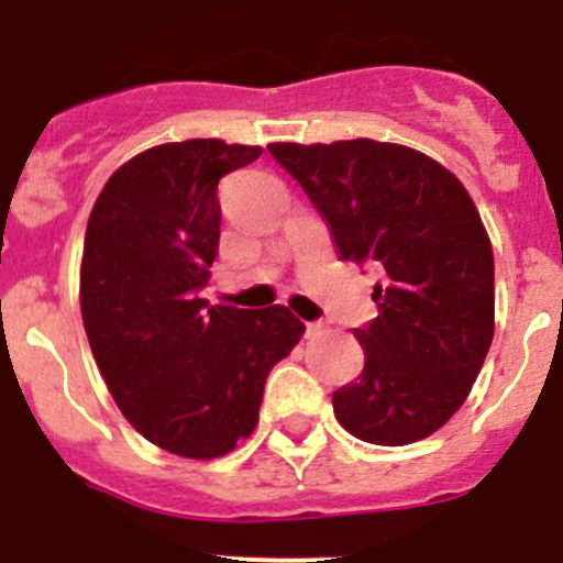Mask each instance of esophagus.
I'll return each mask as SVG.
<instances>
[{
    "mask_svg": "<svg viewBox=\"0 0 563 563\" xmlns=\"http://www.w3.org/2000/svg\"><path fill=\"white\" fill-rule=\"evenodd\" d=\"M321 332H324V324H321V321H308V324H305V335L308 338L321 335Z\"/></svg>",
    "mask_w": 563,
    "mask_h": 563,
    "instance_id": "1",
    "label": "esophagus"
}]
</instances>
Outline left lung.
<instances>
[{
    "instance_id": "left-lung-1",
    "label": "left lung",
    "mask_w": 563,
    "mask_h": 563,
    "mask_svg": "<svg viewBox=\"0 0 563 563\" xmlns=\"http://www.w3.org/2000/svg\"><path fill=\"white\" fill-rule=\"evenodd\" d=\"M343 261L379 272L376 319L354 330L363 374L332 393L335 418L374 445L438 432L465 404L495 332L493 244L454 173L376 140L272 143Z\"/></svg>"
}]
</instances>
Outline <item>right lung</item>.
Masks as SVG:
<instances>
[{
    "label": "right lung",
    "instance_id": "add662e5",
    "mask_svg": "<svg viewBox=\"0 0 563 563\" xmlns=\"http://www.w3.org/2000/svg\"><path fill=\"white\" fill-rule=\"evenodd\" d=\"M258 145L187 140L125 162L92 206L81 255V321L131 427L170 454L214 460L250 438L269 371L305 324L283 305L200 299L220 253V178Z\"/></svg>",
    "mask_w": 563,
    "mask_h": 563
}]
</instances>
